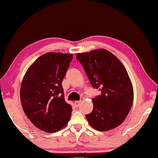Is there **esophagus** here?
<instances>
[{"label":"esophagus","mask_w":158,"mask_h":158,"mask_svg":"<svg viewBox=\"0 0 158 158\" xmlns=\"http://www.w3.org/2000/svg\"><path fill=\"white\" fill-rule=\"evenodd\" d=\"M80 102H81V101H76L74 104H75V106L76 107H78L80 105Z\"/></svg>","instance_id":"esophagus-1"}]
</instances>
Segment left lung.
I'll return each mask as SVG.
<instances>
[{
    "label": "left lung",
    "mask_w": 158,
    "mask_h": 158,
    "mask_svg": "<svg viewBox=\"0 0 158 158\" xmlns=\"http://www.w3.org/2000/svg\"><path fill=\"white\" fill-rule=\"evenodd\" d=\"M92 87L100 96L92 99L94 109L86 115L90 125L100 131L123 123L132 106L133 89L127 71L118 58L105 49L78 53Z\"/></svg>",
    "instance_id": "1"
}]
</instances>
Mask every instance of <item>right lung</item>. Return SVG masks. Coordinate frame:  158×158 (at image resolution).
<instances>
[{
    "instance_id": "right-lung-1",
    "label": "right lung",
    "mask_w": 158,
    "mask_h": 158,
    "mask_svg": "<svg viewBox=\"0 0 158 158\" xmlns=\"http://www.w3.org/2000/svg\"><path fill=\"white\" fill-rule=\"evenodd\" d=\"M72 58L71 53H44L23 77L20 91L23 111L43 131L56 132L69 121L72 107L65 102L62 82Z\"/></svg>"
}]
</instances>
